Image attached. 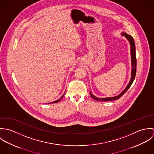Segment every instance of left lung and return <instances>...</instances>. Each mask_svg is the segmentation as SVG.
<instances>
[{
    "label": "left lung",
    "mask_w": 154,
    "mask_h": 154,
    "mask_svg": "<svg viewBox=\"0 0 154 154\" xmlns=\"http://www.w3.org/2000/svg\"><path fill=\"white\" fill-rule=\"evenodd\" d=\"M122 35H124L129 42L130 45H131V62H132V76H131V79L130 80L129 83L128 84V85H127L126 88L125 89V90L122 92V93H120L119 95L116 96V97H107V98H98L95 97L94 95H93L91 92L90 93V95L91 96V97L92 98H94L95 100L97 101H112V100H117L119 99L131 87V86L132 85V83L133 82V81L134 80V78L136 76V48H135V44H134V42L133 40V38L132 37L131 35L125 33V32H123L122 33Z\"/></svg>",
    "instance_id": "left-lung-1"
}]
</instances>
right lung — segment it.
Returning a JSON list of instances; mask_svg holds the SVG:
<instances>
[{"label": "right lung", "instance_id": "obj_1", "mask_svg": "<svg viewBox=\"0 0 154 154\" xmlns=\"http://www.w3.org/2000/svg\"><path fill=\"white\" fill-rule=\"evenodd\" d=\"M64 95H65V93H64V94L63 95V96L59 99V100H56V101H54V102H52V103H58L60 100H61L62 98H63V96H64Z\"/></svg>", "mask_w": 154, "mask_h": 154}]
</instances>
